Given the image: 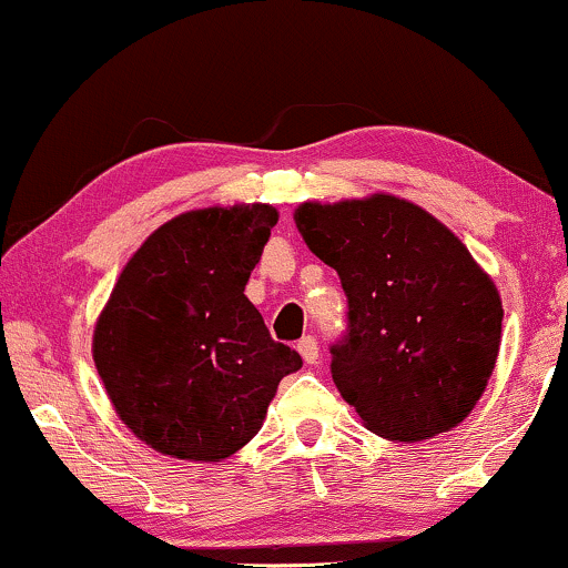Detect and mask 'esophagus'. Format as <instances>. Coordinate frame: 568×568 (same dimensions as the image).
<instances>
[{"instance_id": "esophagus-1", "label": "esophagus", "mask_w": 568, "mask_h": 568, "mask_svg": "<svg viewBox=\"0 0 568 568\" xmlns=\"http://www.w3.org/2000/svg\"><path fill=\"white\" fill-rule=\"evenodd\" d=\"M297 351H300V356L305 358V364H316L318 362V343H316V337H303L297 343Z\"/></svg>"}]
</instances>
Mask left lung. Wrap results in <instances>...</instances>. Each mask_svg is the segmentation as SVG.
<instances>
[{
	"instance_id": "1",
	"label": "left lung",
	"mask_w": 568,
	"mask_h": 568,
	"mask_svg": "<svg viewBox=\"0 0 568 568\" xmlns=\"http://www.w3.org/2000/svg\"><path fill=\"white\" fill-rule=\"evenodd\" d=\"M305 244L337 271L348 326L332 379L366 428L415 444L470 415L495 369L503 303L465 244L404 199L311 204Z\"/></svg>"
}]
</instances>
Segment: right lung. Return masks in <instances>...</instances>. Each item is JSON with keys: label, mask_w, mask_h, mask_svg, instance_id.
Listing matches in <instances>:
<instances>
[{"label": "right lung", "mask_w": 568, "mask_h": 568, "mask_svg": "<svg viewBox=\"0 0 568 568\" xmlns=\"http://www.w3.org/2000/svg\"><path fill=\"white\" fill-rule=\"evenodd\" d=\"M276 210L185 212L132 255L92 339L98 375L140 442L220 463L263 425L282 377L303 366L244 295Z\"/></svg>", "instance_id": "obj_1"}]
</instances>
